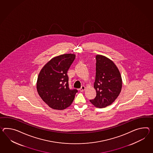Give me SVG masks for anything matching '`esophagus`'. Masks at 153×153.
<instances>
[{"label":"esophagus","mask_w":153,"mask_h":153,"mask_svg":"<svg viewBox=\"0 0 153 153\" xmlns=\"http://www.w3.org/2000/svg\"><path fill=\"white\" fill-rule=\"evenodd\" d=\"M85 90V87L84 86H81V87L79 89V91H81V92H82V91H83L84 90Z\"/></svg>","instance_id":"obj_1"}]
</instances>
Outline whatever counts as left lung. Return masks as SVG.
<instances>
[{
	"label": "left lung",
	"mask_w": 153,
	"mask_h": 153,
	"mask_svg": "<svg viewBox=\"0 0 153 153\" xmlns=\"http://www.w3.org/2000/svg\"><path fill=\"white\" fill-rule=\"evenodd\" d=\"M96 59L94 88L96 96L90 101L97 108H105L119 96L122 86V77L118 68L111 60L100 55H97Z\"/></svg>",
	"instance_id": "obj_1"
}]
</instances>
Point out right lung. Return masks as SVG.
Listing matches in <instances>:
<instances>
[{"mask_svg":"<svg viewBox=\"0 0 153 153\" xmlns=\"http://www.w3.org/2000/svg\"><path fill=\"white\" fill-rule=\"evenodd\" d=\"M75 59L74 54H63L52 59L42 68L37 81L39 96L50 107L62 110L75 98L76 89L69 87L67 71Z\"/></svg>","mask_w":153,"mask_h":153,"instance_id":"add662e5","label":"right lung"}]
</instances>
